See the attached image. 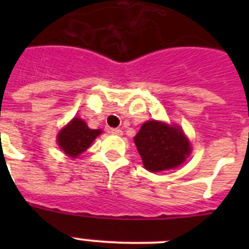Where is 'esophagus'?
I'll return each instance as SVG.
<instances>
[{
  "label": "esophagus",
  "mask_w": 249,
  "mask_h": 249,
  "mask_svg": "<svg viewBox=\"0 0 249 249\" xmlns=\"http://www.w3.org/2000/svg\"><path fill=\"white\" fill-rule=\"evenodd\" d=\"M111 133L112 135H116V136H122V129H120V128H112L111 129Z\"/></svg>",
  "instance_id": "obj_1"
}]
</instances>
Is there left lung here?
<instances>
[{
    "label": "left lung",
    "instance_id": "left-lung-1",
    "mask_svg": "<svg viewBox=\"0 0 249 249\" xmlns=\"http://www.w3.org/2000/svg\"><path fill=\"white\" fill-rule=\"evenodd\" d=\"M144 168L151 172L173 169L191 155V143L181 127L147 121L135 137Z\"/></svg>",
    "mask_w": 249,
    "mask_h": 249
}]
</instances>
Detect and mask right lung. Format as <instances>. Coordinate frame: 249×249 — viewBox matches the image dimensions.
<instances>
[{"mask_svg": "<svg viewBox=\"0 0 249 249\" xmlns=\"http://www.w3.org/2000/svg\"><path fill=\"white\" fill-rule=\"evenodd\" d=\"M101 129H91L85 121L74 117L58 132L57 142L66 155L76 158L91 146L94 138L101 135Z\"/></svg>", "mask_w": 249, "mask_h": 249, "instance_id": "obj_1", "label": "right lung"}]
</instances>
